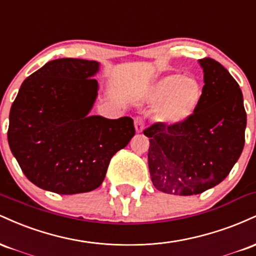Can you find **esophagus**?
Segmentation results:
<instances>
[{
    "mask_svg": "<svg viewBox=\"0 0 256 256\" xmlns=\"http://www.w3.org/2000/svg\"><path fill=\"white\" fill-rule=\"evenodd\" d=\"M134 128H136L137 134H140L143 131V128H144V122H143V119L140 116L134 118Z\"/></svg>",
    "mask_w": 256,
    "mask_h": 256,
    "instance_id": "esophagus-1",
    "label": "esophagus"
}]
</instances>
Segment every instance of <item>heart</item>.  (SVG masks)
<instances>
[{
	"label": "heart",
	"instance_id": "heart-1",
	"mask_svg": "<svg viewBox=\"0 0 256 256\" xmlns=\"http://www.w3.org/2000/svg\"><path fill=\"white\" fill-rule=\"evenodd\" d=\"M204 88L198 79L172 73L160 78L146 94V101L156 106V118L167 126L188 122L201 104Z\"/></svg>",
	"mask_w": 256,
	"mask_h": 256
}]
</instances>
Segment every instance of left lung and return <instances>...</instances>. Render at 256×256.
<instances>
[{
  "mask_svg": "<svg viewBox=\"0 0 256 256\" xmlns=\"http://www.w3.org/2000/svg\"><path fill=\"white\" fill-rule=\"evenodd\" d=\"M198 64L204 85L196 113L182 125L156 122L144 130L152 184L172 195H198L218 185L244 146L246 113L240 85L218 61L206 58Z\"/></svg>",
  "mask_w": 256,
  "mask_h": 256,
  "instance_id": "1",
  "label": "left lung"
}]
</instances>
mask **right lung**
Here are the masks:
<instances>
[{"mask_svg": "<svg viewBox=\"0 0 256 256\" xmlns=\"http://www.w3.org/2000/svg\"><path fill=\"white\" fill-rule=\"evenodd\" d=\"M98 61L58 58L20 86L10 113L8 143L30 182L73 195L95 190L110 158L134 136L130 116H90L98 95Z\"/></svg>", "mask_w": 256, "mask_h": 256, "instance_id": "right-lung-1", "label": "right lung"}]
</instances>
